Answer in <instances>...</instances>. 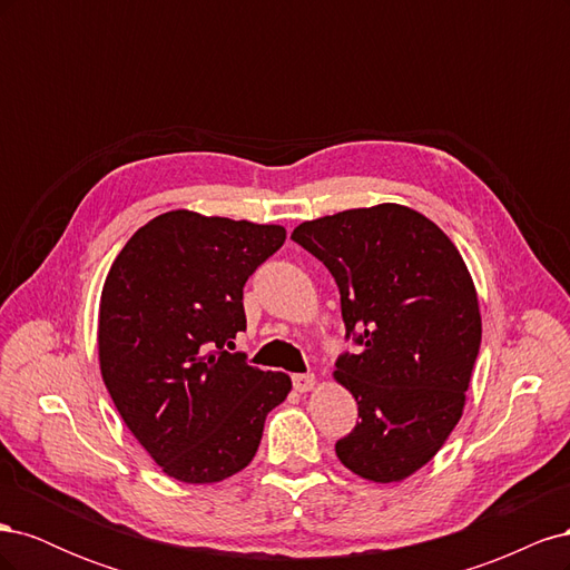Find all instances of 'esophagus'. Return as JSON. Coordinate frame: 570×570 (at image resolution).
<instances>
[{"instance_id": "34e87169", "label": "esophagus", "mask_w": 570, "mask_h": 570, "mask_svg": "<svg viewBox=\"0 0 570 570\" xmlns=\"http://www.w3.org/2000/svg\"><path fill=\"white\" fill-rule=\"evenodd\" d=\"M314 385H316L314 373H297V375H292V387H295L297 392H308V390H314Z\"/></svg>"}]
</instances>
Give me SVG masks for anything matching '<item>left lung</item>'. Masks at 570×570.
<instances>
[{
    "label": "left lung",
    "mask_w": 570,
    "mask_h": 570,
    "mask_svg": "<svg viewBox=\"0 0 570 570\" xmlns=\"http://www.w3.org/2000/svg\"><path fill=\"white\" fill-rule=\"evenodd\" d=\"M292 239L333 273L358 344L335 364L361 419L337 440V459L366 480L400 482L463 413L482 335L471 273L452 239L402 204L306 220Z\"/></svg>",
    "instance_id": "left-lung-1"
}]
</instances>
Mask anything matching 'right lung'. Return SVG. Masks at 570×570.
<instances>
[{
  "label": "right lung",
  "instance_id": "1",
  "mask_svg": "<svg viewBox=\"0 0 570 570\" xmlns=\"http://www.w3.org/2000/svg\"><path fill=\"white\" fill-rule=\"evenodd\" d=\"M285 243L283 226L168 212L120 249L99 302V368L161 471L220 482L254 459L289 375L230 354L247 327L243 287Z\"/></svg>",
  "mask_w": 570,
  "mask_h": 570
}]
</instances>
